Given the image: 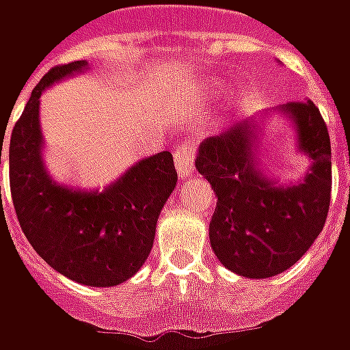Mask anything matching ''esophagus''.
<instances>
[{
    "instance_id": "obj_1",
    "label": "esophagus",
    "mask_w": 350,
    "mask_h": 350,
    "mask_svg": "<svg viewBox=\"0 0 350 350\" xmlns=\"http://www.w3.org/2000/svg\"><path fill=\"white\" fill-rule=\"evenodd\" d=\"M193 161H195V150L193 146H189L187 142H183L176 148L174 152V165L176 170H178V176L185 180L193 176Z\"/></svg>"
}]
</instances>
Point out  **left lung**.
Listing matches in <instances>:
<instances>
[{
	"label": "left lung",
	"instance_id": "1",
	"mask_svg": "<svg viewBox=\"0 0 350 350\" xmlns=\"http://www.w3.org/2000/svg\"><path fill=\"white\" fill-rule=\"evenodd\" d=\"M278 112L293 122L296 150L311 159L298 183L283 185L264 172L257 155L260 118L206 138L195 159L217 197L210 221L213 253L227 270L250 279L278 275L298 262L330 208V137L319 108L301 100Z\"/></svg>",
	"mask_w": 350,
	"mask_h": 350
}]
</instances>
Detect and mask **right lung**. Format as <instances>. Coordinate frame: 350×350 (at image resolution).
<instances>
[{"label":"right lung","instance_id":"right-lung-1","mask_svg":"<svg viewBox=\"0 0 350 350\" xmlns=\"http://www.w3.org/2000/svg\"><path fill=\"white\" fill-rule=\"evenodd\" d=\"M88 67V62L54 67L31 92L7 150L11 195L20 227L44 262L80 285L114 286L146 262L178 174L170 152L138 161L103 189L69 187L49 174L42 159L41 95Z\"/></svg>","mask_w":350,"mask_h":350}]
</instances>
